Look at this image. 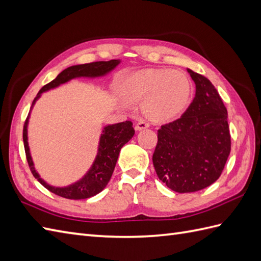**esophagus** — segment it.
I'll list each match as a JSON object with an SVG mask.
<instances>
[{
  "label": "esophagus",
  "mask_w": 261,
  "mask_h": 261,
  "mask_svg": "<svg viewBox=\"0 0 261 261\" xmlns=\"http://www.w3.org/2000/svg\"><path fill=\"white\" fill-rule=\"evenodd\" d=\"M149 128V123L147 122V121H143V120H140L139 122L136 124V130L140 131V130H144Z\"/></svg>",
  "instance_id": "34e87169"
}]
</instances>
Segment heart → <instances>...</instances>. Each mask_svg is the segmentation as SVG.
I'll use <instances>...</instances> for the list:
<instances>
[{"label":"heart","mask_w":261,"mask_h":261,"mask_svg":"<svg viewBox=\"0 0 261 261\" xmlns=\"http://www.w3.org/2000/svg\"><path fill=\"white\" fill-rule=\"evenodd\" d=\"M128 99L144 102V113L154 121H170L190 105L192 83L179 70L143 69L133 72L122 83Z\"/></svg>","instance_id":"b5f03b06"}]
</instances>
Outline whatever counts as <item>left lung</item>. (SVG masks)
I'll use <instances>...</instances> for the list:
<instances>
[{"label":"left lung","mask_w":261,"mask_h":261,"mask_svg":"<svg viewBox=\"0 0 261 261\" xmlns=\"http://www.w3.org/2000/svg\"><path fill=\"white\" fill-rule=\"evenodd\" d=\"M196 95L182 117L161 125L152 155L158 178L175 192H195L220 177L231 149L228 113L207 77L187 69Z\"/></svg>","instance_id":"obj_1"}]
</instances>
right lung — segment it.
Here are the masks:
<instances>
[{"mask_svg": "<svg viewBox=\"0 0 261 261\" xmlns=\"http://www.w3.org/2000/svg\"><path fill=\"white\" fill-rule=\"evenodd\" d=\"M120 60H110V61H99L86 64H77L69 66L68 69L63 70L53 81L47 83L46 86L42 88L38 95L32 102V107L35 105L41 94L54 88H58L63 83L71 81L72 79L76 77H100L105 76L116 68L120 63ZM30 113L27 118L25 123L23 126V142L24 149H25L27 160L29 167L31 169V172L35 179H38L39 182L48 191L56 193L57 196L63 197L66 199H87L98 195L105 188L111 179L114 167L118 160L121 148L128 142L130 139L135 135V129L132 126L131 121H124L116 124H108L102 130L98 153H96L95 159L92 166L89 169V171L83 175V177L77 180L76 182L66 187H53L46 184L45 181L40 177L38 171L35 170L34 163L32 160L31 153H30L29 142H28V124H29Z\"/></svg>", "mask_w": 261, "mask_h": 261, "instance_id": "right-lung-1", "label": "right lung"}]
</instances>
